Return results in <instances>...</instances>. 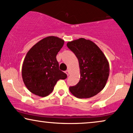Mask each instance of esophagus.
<instances>
[{
  "instance_id": "1",
  "label": "esophagus",
  "mask_w": 133,
  "mask_h": 133,
  "mask_svg": "<svg viewBox=\"0 0 133 133\" xmlns=\"http://www.w3.org/2000/svg\"><path fill=\"white\" fill-rule=\"evenodd\" d=\"M65 73H66L67 76H69V75H70V71H69V70H66V71H65Z\"/></svg>"
}]
</instances>
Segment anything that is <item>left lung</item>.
I'll return each instance as SVG.
<instances>
[{
    "mask_svg": "<svg viewBox=\"0 0 133 133\" xmlns=\"http://www.w3.org/2000/svg\"><path fill=\"white\" fill-rule=\"evenodd\" d=\"M68 48L79 61L81 77L70 92L79 98H89L100 92L109 75V64L104 53L93 41L83 38L69 41Z\"/></svg>",
    "mask_w": 133,
    "mask_h": 133,
    "instance_id": "obj_1",
    "label": "left lung"
}]
</instances>
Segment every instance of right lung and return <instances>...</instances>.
Returning a JSON list of instances; mask_svg holds the SVG:
<instances>
[{"instance_id":"1","label":"right lung","mask_w":133,"mask_h":133,"mask_svg":"<svg viewBox=\"0 0 133 133\" xmlns=\"http://www.w3.org/2000/svg\"><path fill=\"white\" fill-rule=\"evenodd\" d=\"M64 40L50 36L42 39L28 51L22 67V77L27 89L36 95L44 97L51 94L59 79L67 75L59 70L57 54Z\"/></svg>"}]
</instances>
